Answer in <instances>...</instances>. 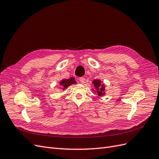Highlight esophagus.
Here are the masks:
<instances>
[{
    "instance_id": "obj_1",
    "label": "esophagus",
    "mask_w": 159,
    "mask_h": 159,
    "mask_svg": "<svg viewBox=\"0 0 159 159\" xmlns=\"http://www.w3.org/2000/svg\"><path fill=\"white\" fill-rule=\"evenodd\" d=\"M79 80H80V82L82 83V84H83V83H85V79H84V77H80V78H79Z\"/></svg>"
}]
</instances>
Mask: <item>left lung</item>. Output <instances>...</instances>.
I'll return each mask as SVG.
<instances>
[{
	"label": "left lung",
	"instance_id": "8db88e82",
	"mask_svg": "<svg viewBox=\"0 0 159 159\" xmlns=\"http://www.w3.org/2000/svg\"><path fill=\"white\" fill-rule=\"evenodd\" d=\"M93 83L94 84V86L97 89V92L98 93V95H102L104 93L103 92L105 91V87H104L103 84L101 85V81L99 80H94Z\"/></svg>",
	"mask_w": 159,
	"mask_h": 159
}]
</instances>
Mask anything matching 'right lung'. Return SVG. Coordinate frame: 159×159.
I'll return each mask as SVG.
<instances>
[{"label":"right lung","mask_w":159,"mask_h":159,"mask_svg":"<svg viewBox=\"0 0 159 159\" xmlns=\"http://www.w3.org/2000/svg\"><path fill=\"white\" fill-rule=\"evenodd\" d=\"M76 83V81L75 80L74 78H70L69 79L66 80H62L61 82V85H62L63 88L66 89L67 87H69L70 84Z\"/></svg>","instance_id":"obj_1"}]
</instances>
